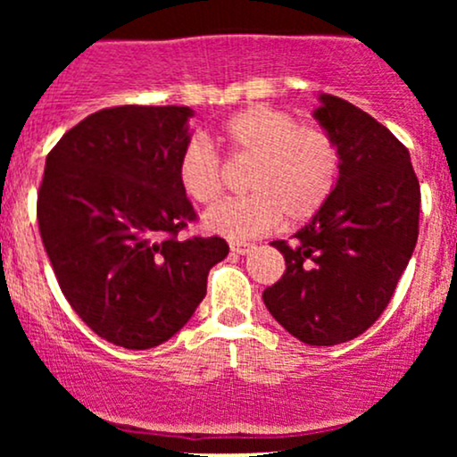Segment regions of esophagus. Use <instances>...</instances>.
Segmentation results:
<instances>
[{
  "instance_id": "esophagus-1",
  "label": "esophagus",
  "mask_w": 457,
  "mask_h": 457,
  "mask_svg": "<svg viewBox=\"0 0 457 457\" xmlns=\"http://www.w3.org/2000/svg\"><path fill=\"white\" fill-rule=\"evenodd\" d=\"M229 249H232L234 253L245 255V253H249L251 249H253V245H251V243H243V240H234V243H229Z\"/></svg>"
}]
</instances>
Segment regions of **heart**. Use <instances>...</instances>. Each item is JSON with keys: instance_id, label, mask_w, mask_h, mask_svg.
Instances as JSON below:
<instances>
[{"instance_id": "b5f03b06", "label": "heart", "mask_w": 457, "mask_h": 457, "mask_svg": "<svg viewBox=\"0 0 457 457\" xmlns=\"http://www.w3.org/2000/svg\"><path fill=\"white\" fill-rule=\"evenodd\" d=\"M219 139L234 159H253L245 188L249 195L228 199L204 217V225L228 238L266 234L281 221H307L327 204L339 178V150L327 130L296 124L295 115L253 104L229 115ZM176 178L191 202L211 206L221 193V161L206 139L187 141Z\"/></svg>"}]
</instances>
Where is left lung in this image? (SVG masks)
<instances>
[{"instance_id": "left-lung-1", "label": "left lung", "mask_w": 457, "mask_h": 457, "mask_svg": "<svg viewBox=\"0 0 457 457\" xmlns=\"http://www.w3.org/2000/svg\"><path fill=\"white\" fill-rule=\"evenodd\" d=\"M318 101L313 118L339 150L337 185L292 243H272L286 272L262 298L303 344L335 345L365 333L389 305L417 245L421 191L389 129L333 94Z\"/></svg>"}]
</instances>
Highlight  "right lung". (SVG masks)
I'll use <instances>...</instances> for the list:
<instances>
[{
  "mask_svg": "<svg viewBox=\"0 0 457 457\" xmlns=\"http://www.w3.org/2000/svg\"><path fill=\"white\" fill-rule=\"evenodd\" d=\"M191 118L178 104L101 109L45 162L38 228L57 283L98 337L129 350L174 337L229 253L219 236H178L195 219L176 178Z\"/></svg>",
  "mask_w": 457,
  "mask_h": 457,
  "instance_id": "1",
  "label": "right lung"
}]
</instances>
